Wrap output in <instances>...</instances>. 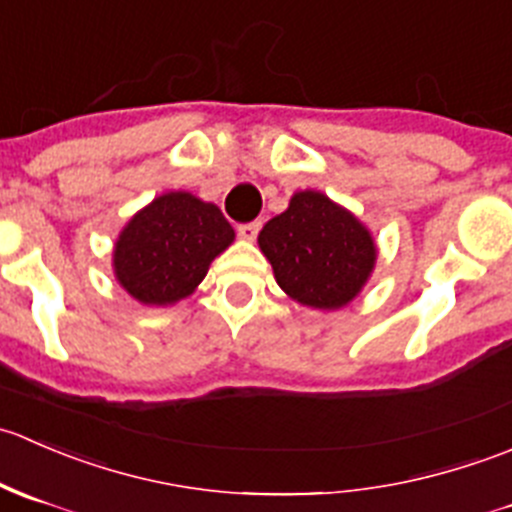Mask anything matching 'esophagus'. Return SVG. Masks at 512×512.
Masks as SVG:
<instances>
[{"label": "esophagus", "instance_id": "obj_1", "mask_svg": "<svg viewBox=\"0 0 512 512\" xmlns=\"http://www.w3.org/2000/svg\"><path fill=\"white\" fill-rule=\"evenodd\" d=\"M260 227H262L260 220H252V223H245V225L237 227V232H240L242 240H255L257 232H260Z\"/></svg>", "mask_w": 512, "mask_h": 512}]
</instances>
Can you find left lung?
<instances>
[{
    "mask_svg": "<svg viewBox=\"0 0 512 512\" xmlns=\"http://www.w3.org/2000/svg\"><path fill=\"white\" fill-rule=\"evenodd\" d=\"M257 242L287 297L314 309L347 307L376 265L371 232L319 190L294 193Z\"/></svg>",
    "mask_w": 512,
    "mask_h": 512,
    "instance_id": "obj_1",
    "label": "left lung"
}]
</instances>
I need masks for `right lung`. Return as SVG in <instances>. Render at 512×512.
<instances>
[{
  "label": "right lung",
  "mask_w": 512,
  "mask_h": 512,
  "mask_svg": "<svg viewBox=\"0 0 512 512\" xmlns=\"http://www.w3.org/2000/svg\"><path fill=\"white\" fill-rule=\"evenodd\" d=\"M235 240L218 205L185 190L163 193L138 210L113 247V275L133 299L151 307L180 302Z\"/></svg>",
  "instance_id": "add662e5"
}]
</instances>
